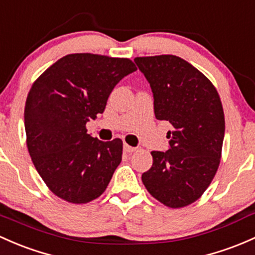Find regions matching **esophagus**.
<instances>
[{"label":"esophagus","mask_w":255,"mask_h":255,"mask_svg":"<svg viewBox=\"0 0 255 255\" xmlns=\"http://www.w3.org/2000/svg\"><path fill=\"white\" fill-rule=\"evenodd\" d=\"M123 150H125L126 152H134L135 150H136V148H133V146L128 145L127 143H125V145H123Z\"/></svg>","instance_id":"esophagus-1"}]
</instances>
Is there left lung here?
Here are the masks:
<instances>
[{"label": "left lung", "mask_w": 255, "mask_h": 255, "mask_svg": "<svg viewBox=\"0 0 255 255\" xmlns=\"http://www.w3.org/2000/svg\"><path fill=\"white\" fill-rule=\"evenodd\" d=\"M154 95L155 117L168 121L167 151H151L141 181L155 199L183 208L199 199L221 159L225 116L218 90L202 72L173 55L135 57Z\"/></svg>", "instance_id": "1"}]
</instances>
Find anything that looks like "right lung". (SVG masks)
I'll return each instance as SVG.
<instances>
[{
  "instance_id": "right-lung-1",
  "label": "right lung",
  "mask_w": 255,
  "mask_h": 255,
  "mask_svg": "<svg viewBox=\"0 0 255 255\" xmlns=\"http://www.w3.org/2000/svg\"><path fill=\"white\" fill-rule=\"evenodd\" d=\"M134 71L128 58L71 53L31 85L24 110L26 146L42 181L61 199L85 204L105 192L123 143L93 138L85 125L103 114L117 83Z\"/></svg>"
}]
</instances>
